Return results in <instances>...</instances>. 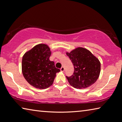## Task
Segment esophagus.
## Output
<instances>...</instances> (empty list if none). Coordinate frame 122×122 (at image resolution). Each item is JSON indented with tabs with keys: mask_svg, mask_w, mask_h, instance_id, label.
<instances>
[{
	"mask_svg": "<svg viewBox=\"0 0 122 122\" xmlns=\"http://www.w3.org/2000/svg\"><path fill=\"white\" fill-rule=\"evenodd\" d=\"M61 72H64V71H65V68H64V67H61Z\"/></svg>",
	"mask_w": 122,
	"mask_h": 122,
	"instance_id": "esophagus-1",
	"label": "esophagus"
}]
</instances>
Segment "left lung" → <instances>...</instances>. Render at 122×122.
Here are the masks:
<instances>
[{"label": "left lung", "mask_w": 122, "mask_h": 122, "mask_svg": "<svg viewBox=\"0 0 122 122\" xmlns=\"http://www.w3.org/2000/svg\"><path fill=\"white\" fill-rule=\"evenodd\" d=\"M66 55L74 68L73 75L66 76L71 86L80 89L88 88L96 82L100 74V63L90 51L79 47Z\"/></svg>", "instance_id": "1"}]
</instances>
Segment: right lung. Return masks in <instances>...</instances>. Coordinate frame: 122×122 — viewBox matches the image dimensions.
<instances>
[{"mask_svg":"<svg viewBox=\"0 0 122 122\" xmlns=\"http://www.w3.org/2000/svg\"><path fill=\"white\" fill-rule=\"evenodd\" d=\"M50 49L47 45L36 46L24 54L22 58V73L25 80L36 88L44 89L51 86L60 70L49 60Z\"/></svg>","mask_w":122,"mask_h":122,"instance_id":"1","label":"right lung"}]
</instances>
